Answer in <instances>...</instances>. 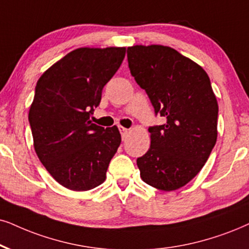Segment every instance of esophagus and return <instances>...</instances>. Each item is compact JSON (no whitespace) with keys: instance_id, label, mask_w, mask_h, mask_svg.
<instances>
[{"instance_id":"esophagus-1","label":"esophagus","mask_w":249,"mask_h":249,"mask_svg":"<svg viewBox=\"0 0 249 249\" xmlns=\"http://www.w3.org/2000/svg\"><path fill=\"white\" fill-rule=\"evenodd\" d=\"M119 131H121L123 139H125V138L127 137L128 132H130V130H127V128H125V127H123V126H119Z\"/></svg>"}]
</instances>
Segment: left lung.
Wrapping results in <instances>:
<instances>
[{"mask_svg":"<svg viewBox=\"0 0 249 249\" xmlns=\"http://www.w3.org/2000/svg\"><path fill=\"white\" fill-rule=\"evenodd\" d=\"M128 68L165 123L148 128L150 147L137 160L140 177L170 192L190 182L217 140L218 103L207 72L168 46L127 48Z\"/></svg>","mask_w":249,"mask_h":249,"instance_id":"obj_1","label":"left lung"}]
</instances>
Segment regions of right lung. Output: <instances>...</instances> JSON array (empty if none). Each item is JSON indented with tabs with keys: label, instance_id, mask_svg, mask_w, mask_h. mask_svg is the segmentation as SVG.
I'll list each match as a JSON object with an SVG mask.
<instances>
[{
	"label": "right lung",
	"instance_id": "add662e5",
	"mask_svg": "<svg viewBox=\"0 0 249 249\" xmlns=\"http://www.w3.org/2000/svg\"><path fill=\"white\" fill-rule=\"evenodd\" d=\"M125 47L72 50L43 72L28 111L40 162L62 186L84 192L106 180L122 142L118 127L93 124L89 116L105 85L125 57Z\"/></svg>",
	"mask_w": 249,
	"mask_h": 249
}]
</instances>
